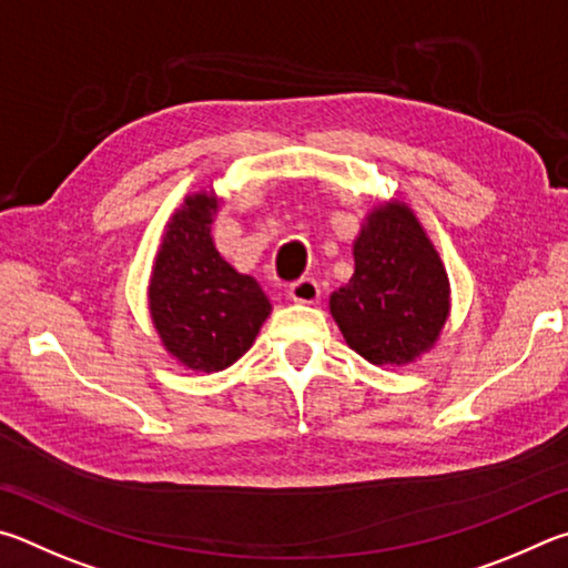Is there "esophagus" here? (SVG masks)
Instances as JSON below:
<instances>
[{"label":"esophagus","instance_id":"esophagus-1","mask_svg":"<svg viewBox=\"0 0 568 568\" xmlns=\"http://www.w3.org/2000/svg\"><path fill=\"white\" fill-rule=\"evenodd\" d=\"M320 296H322V290L320 284H316V278L312 276H304L290 286V300L296 304H314Z\"/></svg>","mask_w":568,"mask_h":568}]
</instances>
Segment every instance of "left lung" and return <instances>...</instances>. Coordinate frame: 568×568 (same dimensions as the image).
Wrapping results in <instances>:
<instances>
[{
	"label": "left lung",
	"mask_w": 568,
	"mask_h": 568,
	"mask_svg": "<svg viewBox=\"0 0 568 568\" xmlns=\"http://www.w3.org/2000/svg\"><path fill=\"white\" fill-rule=\"evenodd\" d=\"M452 310L439 252L404 202L366 214L354 239V276L329 312L346 344L376 366H404L439 342Z\"/></svg>",
	"instance_id": "obj_1"
}]
</instances>
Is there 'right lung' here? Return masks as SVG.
I'll list each match as a JSON object with an SVG mask.
<instances>
[{"mask_svg": "<svg viewBox=\"0 0 568 568\" xmlns=\"http://www.w3.org/2000/svg\"><path fill=\"white\" fill-rule=\"evenodd\" d=\"M214 189L186 194L166 222L149 276V314L166 354L192 372H222L244 356L272 314L254 276L239 274L212 239Z\"/></svg>", "mask_w": 568, "mask_h": 568, "instance_id": "right-lung-1", "label": "right lung"}]
</instances>
